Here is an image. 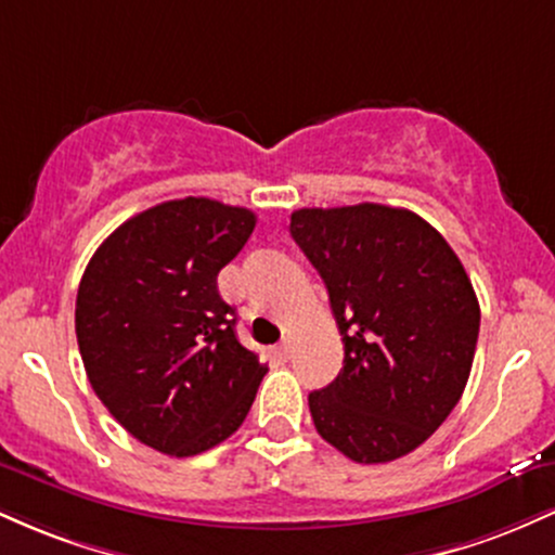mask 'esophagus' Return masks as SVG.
Masks as SVG:
<instances>
[{"label": "esophagus", "mask_w": 555, "mask_h": 555, "mask_svg": "<svg viewBox=\"0 0 555 555\" xmlns=\"http://www.w3.org/2000/svg\"><path fill=\"white\" fill-rule=\"evenodd\" d=\"M276 354L282 360H289L292 358V347H289V341H284V344H279V349H276Z\"/></svg>", "instance_id": "esophagus-1"}]
</instances>
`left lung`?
Segmentation results:
<instances>
[{"label": "left lung", "mask_w": 555, "mask_h": 555, "mask_svg": "<svg viewBox=\"0 0 555 555\" xmlns=\"http://www.w3.org/2000/svg\"><path fill=\"white\" fill-rule=\"evenodd\" d=\"M292 237L321 273L344 365L308 397L323 441L360 464L399 460L438 430L473 371L480 305L462 260L406 208H299Z\"/></svg>", "instance_id": "1"}]
</instances>
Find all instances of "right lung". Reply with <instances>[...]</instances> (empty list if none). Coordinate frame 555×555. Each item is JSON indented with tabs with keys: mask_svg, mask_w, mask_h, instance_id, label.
<instances>
[{
	"mask_svg": "<svg viewBox=\"0 0 555 555\" xmlns=\"http://www.w3.org/2000/svg\"><path fill=\"white\" fill-rule=\"evenodd\" d=\"M256 214L211 197L167 201L101 242L80 279L75 334L95 397L140 443L195 456L227 441L269 373L234 334L216 276Z\"/></svg>",
	"mask_w": 555,
	"mask_h": 555,
	"instance_id": "right-lung-1",
	"label": "right lung"
}]
</instances>
